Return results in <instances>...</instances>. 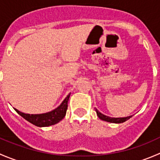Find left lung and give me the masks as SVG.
<instances>
[{
  "label": "left lung",
  "instance_id": "8db88e82",
  "mask_svg": "<svg viewBox=\"0 0 160 160\" xmlns=\"http://www.w3.org/2000/svg\"><path fill=\"white\" fill-rule=\"evenodd\" d=\"M95 111H96L97 114H98V118L100 119L103 121H105V122H111V123H123L125 121H127L128 119H129L130 118H132V116H128V117L125 118H111L108 117V116H106L104 114H101V112L98 111V109L95 108Z\"/></svg>",
  "mask_w": 160,
  "mask_h": 160
}]
</instances>
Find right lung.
Instances as JSON below:
<instances>
[{
	"label": "right lung",
	"instance_id": "right-lung-1",
	"mask_svg": "<svg viewBox=\"0 0 160 160\" xmlns=\"http://www.w3.org/2000/svg\"><path fill=\"white\" fill-rule=\"evenodd\" d=\"M70 93L67 95V98H65L62 104L56 108L55 110L50 111V112L45 113V114H25L21 111H19L17 109L14 108L16 112L18 114H20L22 118L29 122L30 123L33 124L35 126L38 127H47L50 125H55L60 122L66 115L67 113V107H68V101L70 98Z\"/></svg>",
	"mask_w": 160,
	"mask_h": 160
}]
</instances>
